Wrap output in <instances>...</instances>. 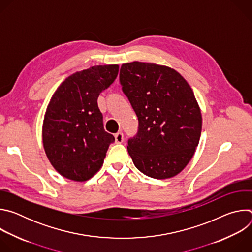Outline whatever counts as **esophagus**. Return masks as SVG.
Here are the masks:
<instances>
[{
	"mask_svg": "<svg viewBox=\"0 0 252 252\" xmlns=\"http://www.w3.org/2000/svg\"><path fill=\"white\" fill-rule=\"evenodd\" d=\"M115 139L117 143H122L124 141V133L122 131H119L115 134Z\"/></svg>",
	"mask_w": 252,
	"mask_h": 252,
	"instance_id": "obj_1",
	"label": "esophagus"
}]
</instances>
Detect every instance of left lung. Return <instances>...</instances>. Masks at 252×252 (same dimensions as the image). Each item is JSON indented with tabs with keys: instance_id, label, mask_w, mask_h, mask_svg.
Here are the masks:
<instances>
[{
	"instance_id": "obj_1",
	"label": "left lung",
	"mask_w": 252,
	"mask_h": 252,
	"mask_svg": "<svg viewBox=\"0 0 252 252\" xmlns=\"http://www.w3.org/2000/svg\"><path fill=\"white\" fill-rule=\"evenodd\" d=\"M120 82L138 119L137 133L127 141L135 167L157 179L175 176L192 158L201 133L190 86L171 67L141 62L124 63Z\"/></svg>"
}]
</instances>
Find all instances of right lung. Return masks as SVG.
Returning a JSON list of instances; mask_svg holds the SVG:
<instances>
[{"label":"right lung","mask_w":252,"mask_h":252,"mask_svg":"<svg viewBox=\"0 0 252 252\" xmlns=\"http://www.w3.org/2000/svg\"><path fill=\"white\" fill-rule=\"evenodd\" d=\"M119 74V64L94 65L67 77L54 93L43 123V145L54 168L86 182L101 167L115 136L103 128L99 94Z\"/></svg>","instance_id":"add662e5"}]
</instances>
